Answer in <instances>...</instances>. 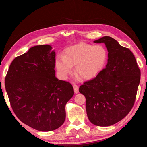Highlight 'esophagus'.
Instances as JSON below:
<instances>
[{
    "label": "esophagus",
    "mask_w": 147,
    "mask_h": 147,
    "mask_svg": "<svg viewBox=\"0 0 147 147\" xmlns=\"http://www.w3.org/2000/svg\"><path fill=\"white\" fill-rule=\"evenodd\" d=\"M74 87V92L75 93H78L79 91H78V85H77V84H74V85L73 86Z\"/></svg>",
    "instance_id": "obj_1"
}]
</instances>
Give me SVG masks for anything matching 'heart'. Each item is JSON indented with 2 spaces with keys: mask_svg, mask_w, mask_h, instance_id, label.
<instances>
[{
  "mask_svg": "<svg viewBox=\"0 0 147 147\" xmlns=\"http://www.w3.org/2000/svg\"><path fill=\"white\" fill-rule=\"evenodd\" d=\"M107 59V53L104 47L93 46L80 43L64 50V56H58L56 59V67L60 76L67 78L73 72L83 79L96 77L104 69Z\"/></svg>",
  "mask_w": 147,
  "mask_h": 147,
  "instance_id": "b5f03b06",
  "label": "heart"
}]
</instances>
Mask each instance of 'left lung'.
Here are the masks:
<instances>
[{
    "label": "left lung",
    "mask_w": 147,
    "mask_h": 147,
    "mask_svg": "<svg viewBox=\"0 0 147 147\" xmlns=\"http://www.w3.org/2000/svg\"><path fill=\"white\" fill-rule=\"evenodd\" d=\"M104 43L108 50L105 68L83 83L79 92L86 97L89 120L94 125L109 126L129 113L136 99L140 70L129 49L105 36L94 42Z\"/></svg>",
    "instance_id": "left-lung-1"
}]
</instances>
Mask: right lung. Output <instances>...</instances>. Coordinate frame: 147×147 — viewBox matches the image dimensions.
I'll list each match as a JSON object with an SVG mask.
<instances>
[{
    "instance_id": "right-lung-1",
    "label": "right lung",
    "mask_w": 147,
    "mask_h": 147,
    "mask_svg": "<svg viewBox=\"0 0 147 147\" xmlns=\"http://www.w3.org/2000/svg\"><path fill=\"white\" fill-rule=\"evenodd\" d=\"M51 49L35 46L16 57L5 78L13 112L40 131L55 130L64 123L65 104L74 94L72 84L55 77L56 53Z\"/></svg>"
}]
</instances>
